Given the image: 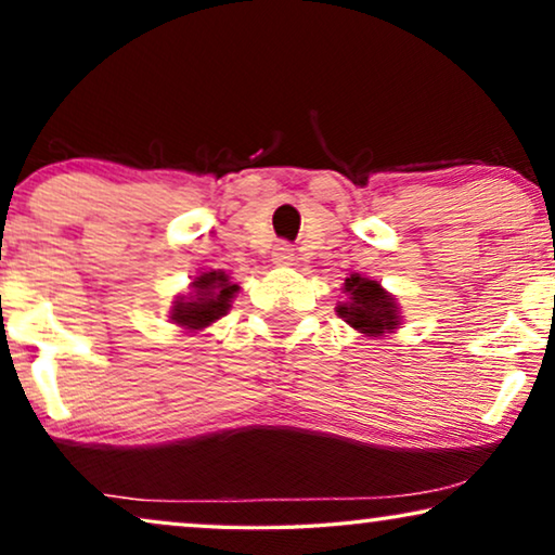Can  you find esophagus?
Here are the masks:
<instances>
[{
  "label": "esophagus",
  "mask_w": 555,
  "mask_h": 555,
  "mask_svg": "<svg viewBox=\"0 0 555 555\" xmlns=\"http://www.w3.org/2000/svg\"><path fill=\"white\" fill-rule=\"evenodd\" d=\"M272 262L275 264H293V247L291 245H278L272 253Z\"/></svg>",
  "instance_id": "obj_1"
}]
</instances>
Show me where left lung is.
<instances>
[{
  "instance_id": "1",
  "label": "left lung",
  "mask_w": 555,
  "mask_h": 555,
  "mask_svg": "<svg viewBox=\"0 0 555 555\" xmlns=\"http://www.w3.org/2000/svg\"><path fill=\"white\" fill-rule=\"evenodd\" d=\"M344 293L348 295L346 302H338L336 313L363 336H384L399 328L401 315L397 300L384 291L376 280L351 275L346 278Z\"/></svg>"
}]
</instances>
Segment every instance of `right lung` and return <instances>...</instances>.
Segmentation results:
<instances>
[{"instance_id":"right-lung-1","label":"right lung","mask_w":555,"mask_h":555,"mask_svg":"<svg viewBox=\"0 0 555 555\" xmlns=\"http://www.w3.org/2000/svg\"><path fill=\"white\" fill-rule=\"evenodd\" d=\"M240 285H234L224 270L202 272L194 278L192 293L179 295L171 306V321L186 331H202L232 308V298Z\"/></svg>"}]
</instances>
